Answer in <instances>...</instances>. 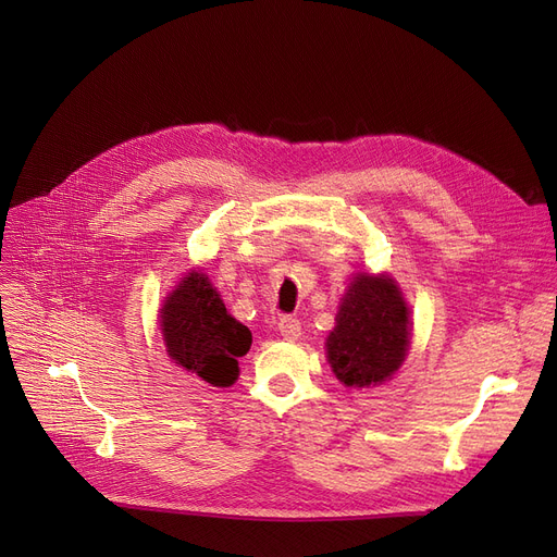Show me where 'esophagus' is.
Segmentation results:
<instances>
[{"instance_id": "obj_1", "label": "esophagus", "mask_w": 557, "mask_h": 557, "mask_svg": "<svg viewBox=\"0 0 557 557\" xmlns=\"http://www.w3.org/2000/svg\"><path fill=\"white\" fill-rule=\"evenodd\" d=\"M277 330H280V334H282L284 338H288V341H296V338L300 336V332H302L300 320L294 318V315H282L280 323H277Z\"/></svg>"}]
</instances>
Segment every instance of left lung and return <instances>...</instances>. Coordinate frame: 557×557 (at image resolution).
<instances>
[{
    "instance_id": "1",
    "label": "left lung",
    "mask_w": 557,
    "mask_h": 557,
    "mask_svg": "<svg viewBox=\"0 0 557 557\" xmlns=\"http://www.w3.org/2000/svg\"><path fill=\"white\" fill-rule=\"evenodd\" d=\"M408 352V309L397 284L384 275H359L343 298L327 359L345 386L382 384Z\"/></svg>"
}]
</instances>
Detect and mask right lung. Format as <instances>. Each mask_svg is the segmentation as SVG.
Listing matches in <instances>:
<instances>
[{"mask_svg":"<svg viewBox=\"0 0 557 557\" xmlns=\"http://www.w3.org/2000/svg\"><path fill=\"white\" fill-rule=\"evenodd\" d=\"M160 318L166 352L175 363L212 386L234 384L237 359L250 349L252 334L225 311L208 275H187L164 302Z\"/></svg>","mask_w":557,"mask_h":557,"instance_id":"right-lung-1","label":"right lung"}]
</instances>
